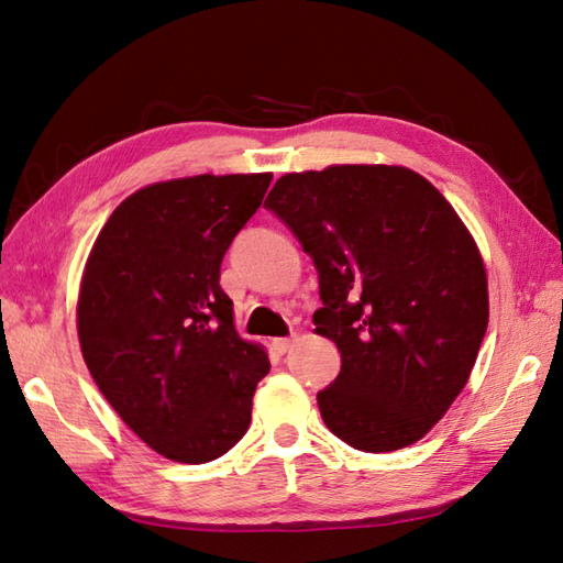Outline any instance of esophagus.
I'll use <instances>...</instances> for the list:
<instances>
[{
  "instance_id": "obj_1",
  "label": "esophagus",
  "mask_w": 563,
  "mask_h": 563,
  "mask_svg": "<svg viewBox=\"0 0 563 563\" xmlns=\"http://www.w3.org/2000/svg\"><path fill=\"white\" fill-rule=\"evenodd\" d=\"M294 347V338H279V340H274V350H277L279 354H286Z\"/></svg>"
}]
</instances>
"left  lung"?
<instances>
[{
	"instance_id": "left-lung-1",
	"label": "left lung",
	"mask_w": 563,
	"mask_h": 563,
	"mask_svg": "<svg viewBox=\"0 0 563 563\" xmlns=\"http://www.w3.org/2000/svg\"><path fill=\"white\" fill-rule=\"evenodd\" d=\"M265 206L318 269L316 332L342 357L318 391L328 430L374 454L426 438L466 386L488 328L486 267L462 218L396 165L294 172Z\"/></svg>"
}]
</instances>
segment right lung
I'll return each mask as SVG.
<instances>
[{
    "mask_svg": "<svg viewBox=\"0 0 563 563\" xmlns=\"http://www.w3.org/2000/svg\"><path fill=\"white\" fill-rule=\"evenodd\" d=\"M269 181L262 172L143 187L89 252L77 301L87 369L125 426L172 462H213L243 440L269 372L265 347L235 332L218 284Z\"/></svg>",
    "mask_w": 563,
    "mask_h": 563,
    "instance_id": "add662e5",
    "label": "right lung"
}]
</instances>
